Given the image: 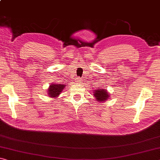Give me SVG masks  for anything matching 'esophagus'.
<instances>
[{
	"label": "esophagus",
	"mask_w": 160,
	"mask_h": 160,
	"mask_svg": "<svg viewBox=\"0 0 160 160\" xmlns=\"http://www.w3.org/2000/svg\"><path fill=\"white\" fill-rule=\"evenodd\" d=\"M75 82L77 83H80L81 82V78H77V79L75 80Z\"/></svg>",
	"instance_id": "esophagus-1"
}]
</instances>
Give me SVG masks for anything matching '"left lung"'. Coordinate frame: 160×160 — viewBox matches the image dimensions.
Instances as JSON below:
<instances>
[{
    "instance_id": "1",
    "label": "left lung",
    "mask_w": 160,
    "mask_h": 160,
    "mask_svg": "<svg viewBox=\"0 0 160 160\" xmlns=\"http://www.w3.org/2000/svg\"><path fill=\"white\" fill-rule=\"evenodd\" d=\"M94 96L96 98V101L99 102H105L108 98L109 97V93L108 92L107 90H104V89H97V90H94Z\"/></svg>"
}]
</instances>
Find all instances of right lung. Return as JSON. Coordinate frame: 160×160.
Returning a JSON list of instances; mask_svg holds the SVG:
<instances>
[{
	"mask_svg": "<svg viewBox=\"0 0 160 160\" xmlns=\"http://www.w3.org/2000/svg\"><path fill=\"white\" fill-rule=\"evenodd\" d=\"M66 85H61V84H55L53 83L51 85L49 88L48 89V95L50 97H58L59 94H61L62 90H63Z\"/></svg>",
	"mask_w": 160,
	"mask_h": 160,
	"instance_id": "1",
	"label": "right lung"
}]
</instances>
